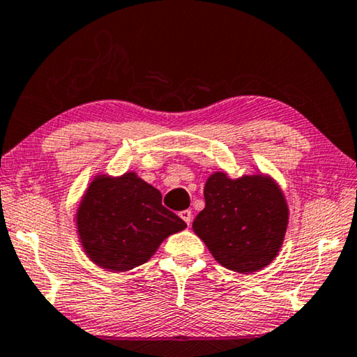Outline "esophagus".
Segmentation results:
<instances>
[{
	"instance_id": "1",
	"label": "esophagus",
	"mask_w": 357,
	"mask_h": 357,
	"mask_svg": "<svg viewBox=\"0 0 357 357\" xmlns=\"http://www.w3.org/2000/svg\"><path fill=\"white\" fill-rule=\"evenodd\" d=\"M178 215H180V218H182V220L190 227L191 220H193V215H191V211H182V212L178 213Z\"/></svg>"
}]
</instances>
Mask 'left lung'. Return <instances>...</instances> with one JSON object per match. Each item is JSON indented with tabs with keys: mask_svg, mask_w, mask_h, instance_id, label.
Wrapping results in <instances>:
<instances>
[{
	"mask_svg": "<svg viewBox=\"0 0 357 357\" xmlns=\"http://www.w3.org/2000/svg\"><path fill=\"white\" fill-rule=\"evenodd\" d=\"M204 199L193 231L222 266L249 274L276 259L287 231L289 206L274 178L213 172L204 185Z\"/></svg>",
	"mask_w": 357,
	"mask_h": 357,
	"instance_id": "1",
	"label": "left lung"
}]
</instances>
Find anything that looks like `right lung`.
<instances>
[{"instance_id":"1","label":"right lung","mask_w":357,"mask_h":357,"mask_svg":"<svg viewBox=\"0 0 357 357\" xmlns=\"http://www.w3.org/2000/svg\"><path fill=\"white\" fill-rule=\"evenodd\" d=\"M161 201L160 190L135 172L97 174L76 211V231L89 260L121 273L150 260L164 239L186 228Z\"/></svg>"}]
</instances>
